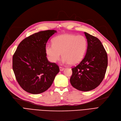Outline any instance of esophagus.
<instances>
[{
	"mask_svg": "<svg viewBox=\"0 0 121 121\" xmlns=\"http://www.w3.org/2000/svg\"><path fill=\"white\" fill-rule=\"evenodd\" d=\"M59 69H60V71H63L64 70V68L62 67H59Z\"/></svg>",
	"mask_w": 121,
	"mask_h": 121,
	"instance_id": "34e87169",
	"label": "esophagus"
}]
</instances>
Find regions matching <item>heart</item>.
Listing matches in <instances>:
<instances>
[{"label":"heart","mask_w":121,"mask_h":121,"mask_svg":"<svg viewBox=\"0 0 121 121\" xmlns=\"http://www.w3.org/2000/svg\"><path fill=\"white\" fill-rule=\"evenodd\" d=\"M87 47V41L84 36L63 34L56 36L53 44H47L45 51L52 62L58 61L62 53L64 63L75 65L83 58Z\"/></svg>","instance_id":"heart-1"}]
</instances>
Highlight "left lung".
<instances>
[{"mask_svg":"<svg viewBox=\"0 0 121 121\" xmlns=\"http://www.w3.org/2000/svg\"><path fill=\"white\" fill-rule=\"evenodd\" d=\"M87 41L86 53L82 61L73 68L70 78L71 85L82 91H90L97 87L105 75L108 57L100 40L85 32Z\"/></svg>","mask_w":121,"mask_h":121,"instance_id":"left-lung-1","label":"left lung"}]
</instances>
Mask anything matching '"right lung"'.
<instances>
[{"label":"right lung","instance_id":"right-lung-1","mask_svg":"<svg viewBox=\"0 0 121 121\" xmlns=\"http://www.w3.org/2000/svg\"><path fill=\"white\" fill-rule=\"evenodd\" d=\"M55 30L40 31L23 39L13 56L12 67L16 78L24 91L39 94L48 90L59 72L55 63L48 61L46 44Z\"/></svg>","mask_w":121,"mask_h":121}]
</instances>
